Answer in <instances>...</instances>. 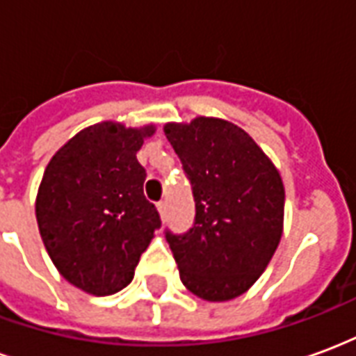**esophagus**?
I'll return each mask as SVG.
<instances>
[{
  "label": "esophagus",
  "instance_id": "obj_1",
  "mask_svg": "<svg viewBox=\"0 0 356 356\" xmlns=\"http://www.w3.org/2000/svg\"><path fill=\"white\" fill-rule=\"evenodd\" d=\"M158 211H160V217L165 219V213H168V202L165 200L158 202Z\"/></svg>",
  "mask_w": 356,
  "mask_h": 356
}]
</instances>
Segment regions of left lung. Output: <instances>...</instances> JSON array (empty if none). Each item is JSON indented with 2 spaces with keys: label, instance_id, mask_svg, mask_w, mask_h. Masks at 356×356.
Here are the masks:
<instances>
[{
  "label": "left lung",
  "instance_id": "obj_1",
  "mask_svg": "<svg viewBox=\"0 0 356 356\" xmlns=\"http://www.w3.org/2000/svg\"><path fill=\"white\" fill-rule=\"evenodd\" d=\"M194 196L193 227L165 231L181 282L206 301L242 296L275 255L284 185L267 154L238 125L219 118L165 124Z\"/></svg>",
  "mask_w": 356,
  "mask_h": 356
}]
</instances>
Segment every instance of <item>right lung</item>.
<instances>
[{
	"instance_id": "right-lung-1",
	"label": "right lung",
	"mask_w": 356,
	"mask_h": 356,
	"mask_svg": "<svg viewBox=\"0 0 356 356\" xmlns=\"http://www.w3.org/2000/svg\"><path fill=\"white\" fill-rule=\"evenodd\" d=\"M154 131V125L95 124L58 148L45 168L35 198L40 234L58 273L88 293L124 290L162 225L143 194L147 171L137 162Z\"/></svg>"
}]
</instances>
